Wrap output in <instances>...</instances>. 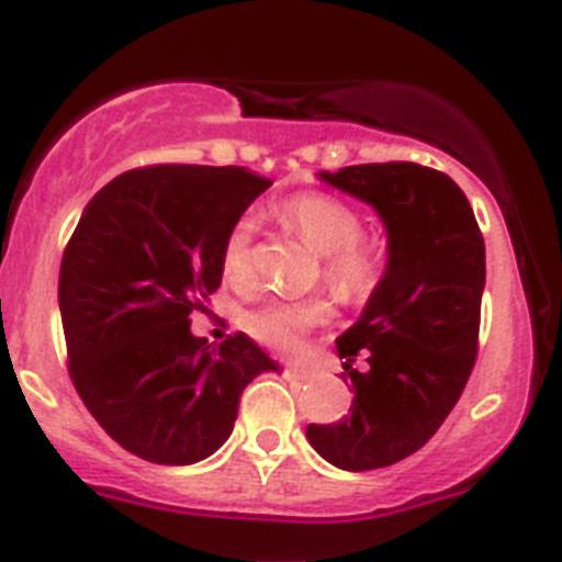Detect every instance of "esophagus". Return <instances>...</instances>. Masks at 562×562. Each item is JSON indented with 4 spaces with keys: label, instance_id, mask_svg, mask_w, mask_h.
Wrapping results in <instances>:
<instances>
[{
    "label": "esophagus",
    "instance_id": "34e87169",
    "mask_svg": "<svg viewBox=\"0 0 562 562\" xmlns=\"http://www.w3.org/2000/svg\"><path fill=\"white\" fill-rule=\"evenodd\" d=\"M285 370L291 375H294V379H311V375H314V370H308V368H300V364H285Z\"/></svg>",
    "mask_w": 562,
    "mask_h": 562
}]
</instances>
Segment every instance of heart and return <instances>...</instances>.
<instances>
[{"label": "heart", "instance_id": "b5f03b06", "mask_svg": "<svg viewBox=\"0 0 562 562\" xmlns=\"http://www.w3.org/2000/svg\"><path fill=\"white\" fill-rule=\"evenodd\" d=\"M280 217L316 254L322 274L341 300H362L382 277V248L362 240V217L350 203L325 192H302L280 206ZM254 217H240L228 228L221 248L223 277L240 285L254 271ZM328 302H266L243 316V328L257 341L277 350H294L305 330L328 319Z\"/></svg>", "mask_w": 562, "mask_h": 562}]
</instances>
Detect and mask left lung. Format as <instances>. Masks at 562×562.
Returning <instances> with one entry per match:
<instances>
[{"instance_id":"1","label":"left lung","mask_w":562,"mask_h":562,"mask_svg":"<svg viewBox=\"0 0 562 562\" xmlns=\"http://www.w3.org/2000/svg\"><path fill=\"white\" fill-rule=\"evenodd\" d=\"M325 183L364 200L387 232V266L362 316L336 339L350 413L305 436L339 470L390 467L422 450L461 398L477 353L486 248L470 200L429 166H345ZM359 355L366 368L356 371Z\"/></svg>"}]
</instances>
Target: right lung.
I'll return each instance as SVG.
<instances>
[{
    "label": "right lung",
    "instance_id": "right-lung-1",
    "mask_svg": "<svg viewBox=\"0 0 562 562\" xmlns=\"http://www.w3.org/2000/svg\"><path fill=\"white\" fill-rule=\"evenodd\" d=\"M271 180L243 166H144L110 180L61 257L58 308L78 396L106 436L187 467L232 436L254 375L280 370L246 334L221 348L192 311L221 288L228 228Z\"/></svg>",
    "mask_w": 562,
    "mask_h": 562
}]
</instances>
